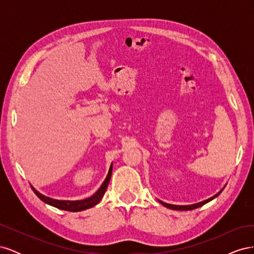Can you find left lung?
<instances>
[{"mask_svg": "<svg viewBox=\"0 0 254 254\" xmlns=\"http://www.w3.org/2000/svg\"><path fill=\"white\" fill-rule=\"evenodd\" d=\"M222 190H224V189H222ZM222 190H221L220 191H218V193H217L216 195H214L213 197H211V198H209V199H206V200H204V201L195 203V204H190V205H176V204H170V203H166V202H163V201H161V200H159V202H160L161 204H163L164 206L168 207V209H171V210H177V211H190V210L197 209V207H199V206H202L203 204H205V203H207L209 201L213 200L214 198H216V197L221 193Z\"/></svg>", "mask_w": 254, "mask_h": 254, "instance_id": "8db88e82", "label": "left lung"}]
</instances>
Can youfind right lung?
<instances>
[{
    "label": "right lung",
    "mask_w": 254,
    "mask_h": 254,
    "mask_svg": "<svg viewBox=\"0 0 254 254\" xmlns=\"http://www.w3.org/2000/svg\"><path fill=\"white\" fill-rule=\"evenodd\" d=\"M111 174H112V164L109 168L108 175H107L106 179L103 182L101 188H99L95 191V194H93L91 197H89L87 199H82V200H57V199H53V198H50V197L42 195L35 188H33L32 186H30V187H32L34 193L38 197H39L43 202L55 206V207H57V209H60V210L70 211V212H79V211L90 209V207L96 205L99 201L102 200V198H103L105 191L107 190V187H108V184H109V181H110V178H111Z\"/></svg>",
    "instance_id": "obj_1"
}]
</instances>
